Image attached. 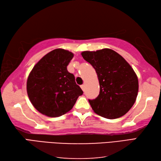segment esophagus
Returning <instances> with one entry per match:
<instances>
[{
  "mask_svg": "<svg viewBox=\"0 0 161 161\" xmlns=\"http://www.w3.org/2000/svg\"><path fill=\"white\" fill-rule=\"evenodd\" d=\"M80 87H81V89L83 90V92H85V85H80Z\"/></svg>",
  "mask_w": 161,
  "mask_h": 161,
  "instance_id": "34e87169",
  "label": "esophagus"
}]
</instances>
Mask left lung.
Instances as JSON below:
<instances>
[{"label": "left lung", "mask_w": 161, "mask_h": 161, "mask_svg": "<svg viewBox=\"0 0 161 161\" xmlns=\"http://www.w3.org/2000/svg\"><path fill=\"white\" fill-rule=\"evenodd\" d=\"M81 54L95 69L99 78V94L96 99H88L94 113L107 119L124 115L135 103L138 92V80L132 67L109 48Z\"/></svg>", "instance_id": "obj_1"}]
</instances>
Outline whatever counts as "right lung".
I'll use <instances>...</instances> for the list:
<instances>
[{
  "label": "right lung",
  "mask_w": 161,
  "mask_h": 161,
  "mask_svg": "<svg viewBox=\"0 0 161 161\" xmlns=\"http://www.w3.org/2000/svg\"><path fill=\"white\" fill-rule=\"evenodd\" d=\"M73 56L68 51L55 49L32 69L27 80V92L39 113L51 117L63 115L83 94L74 74L67 71V65Z\"/></svg>",
  "instance_id": "right-lung-1"
}]
</instances>
